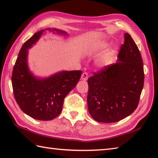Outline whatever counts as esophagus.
<instances>
[{
	"instance_id": "esophagus-1",
	"label": "esophagus",
	"mask_w": 158,
	"mask_h": 158,
	"mask_svg": "<svg viewBox=\"0 0 158 158\" xmlns=\"http://www.w3.org/2000/svg\"><path fill=\"white\" fill-rule=\"evenodd\" d=\"M88 73L84 72L81 75V79L83 80V81H86V80H88Z\"/></svg>"
}]
</instances>
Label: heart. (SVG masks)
I'll list each match as a JSON object with an SVG mask.
<instances>
[{
  "mask_svg": "<svg viewBox=\"0 0 158 158\" xmlns=\"http://www.w3.org/2000/svg\"><path fill=\"white\" fill-rule=\"evenodd\" d=\"M102 48H105V45H103L102 47ZM112 58V54L110 53H105V55H103L101 58H100V60H98V64L104 67L105 66H107L110 63V60H111Z\"/></svg>",
  "mask_w": 158,
  "mask_h": 158,
  "instance_id": "heart-1",
  "label": "heart"
}]
</instances>
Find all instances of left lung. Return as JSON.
<instances>
[{
  "mask_svg": "<svg viewBox=\"0 0 158 158\" xmlns=\"http://www.w3.org/2000/svg\"><path fill=\"white\" fill-rule=\"evenodd\" d=\"M116 64L104 66L88 80V110L98 122L113 123L132 114L138 106L144 85L143 63L128 33Z\"/></svg>",
  "mask_w": 158,
  "mask_h": 158,
  "instance_id": "8db88e82",
  "label": "left lung"
}]
</instances>
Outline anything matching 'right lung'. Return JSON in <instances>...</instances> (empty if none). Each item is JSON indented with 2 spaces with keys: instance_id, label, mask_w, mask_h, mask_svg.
I'll list each match as a JSON object with an SVG mask.
<instances>
[{
  "instance_id": "obj_1",
  "label": "right lung",
  "mask_w": 158,
  "mask_h": 158,
  "mask_svg": "<svg viewBox=\"0 0 158 158\" xmlns=\"http://www.w3.org/2000/svg\"><path fill=\"white\" fill-rule=\"evenodd\" d=\"M64 33L58 29H48ZM44 30L38 31L23 43L11 76L13 92L17 103L26 114L38 120H52L62 110L66 95L76 86L81 70L62 71L47 79L35 77L27 66L28 49L41 37Z\"/></svg>"
}]
</instances>
